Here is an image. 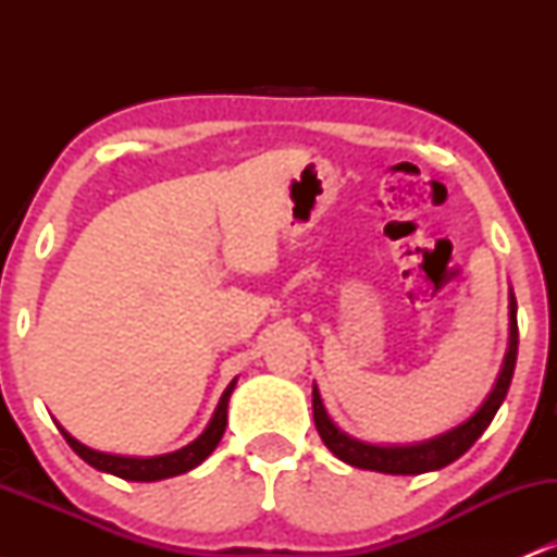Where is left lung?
I'll return each instance as SVG.
<instances>
[{
    "label": "left lung",
    "mask_w": 557,
    "mask_h": 557,
    "mask_svg": "<svg viewBox=\"0 0 557 557\" xmlns=\"http://www.w3.org/2000/svg\"><path fill=\"white\" fill-rule=\"evenodd\" d=\"M516 356H519V324H516V298L510 296V345L503 363V372L497 376V385L490 393V398L484 400V406L479 408L469 421H463L458 430L440 434V437L430 440V443L408 447H380L359 443V440L348 437V434L332 424V419L327 417V411H324L322 406V398H319V389L314 387V400L311 403H314L317 432L319 437H322V443L327 445L341 461L356 466V469L382 471V474H424V471L443 469V466L461 458L492 424L497 408H500L505 395H508L510 380H513Z\"/></svg>",
    "instance_id": "8db88e82"
}]
</instances>
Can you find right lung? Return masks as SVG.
Listing matches in <instances>:
<instances>
[{
  "instance_id": "1",
  "label": "right lung",
  "mask_w": 557,
  "mask_h": 557,
  "mask_svg": "<svg viewBox=\"0 0 557 557\" xmlns=\"http://www.w3.org/2000/svg\"><path fill=\"white\" fill-rule=\"evenodd\" d=\"M233 387H235V380L230 382L225 393H222L220 406H216L214 417L209 421V426L203 430L201 437L194 440L190 445L181 447V450L168 453V456H157V458L110 456V453H99V450H91V447L81 445L78 440L70 437L65 430L60 432L62 437L67 440V445L73 447V450L78 453L88 466H94V469L107 471V474H114L120 479H127V482H157V479L177 476V474H185V471L196 469V466L201 463L216 445H220L222 434H225V426H227V400H230V393H233Z\"/></svg>"
}]
</instances>
